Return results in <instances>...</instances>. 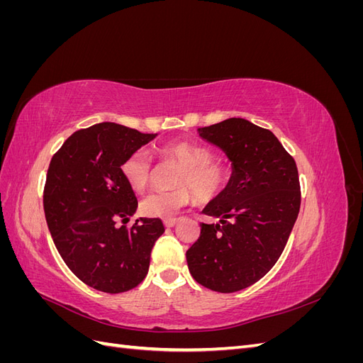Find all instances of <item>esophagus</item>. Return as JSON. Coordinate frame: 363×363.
Masks as SVG:
<instances>
[{
  "label": "esophagus",
  "mask_w": 363,
  "mask_h": 363,
  "mask_svg": "<svg viewBox=\"0 0 363 363\" xmlns=\"http://www.w3.org/2000/svg\"><path fill=\"white\" fill-rule=\"evenodd\" d=\"M163 224H164V227H174L175 224H177V218H164Z\"/></svg>",
  "instance_id": "1"
}]
</instances>
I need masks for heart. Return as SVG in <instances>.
Listing matches in <instances>:
<instances>
[{"instance_id": "obj_1", "label": "heart", "mask_w": 363, "mask_h": 363, "mask_svg": "<svg viewBox=\"0 0 363 363\" xmlns=\"http://www.w3.org/2000/svg\"><path fill=\"white\" fill-rule=\"evenodd\" d=\"M160 155L163 159L180 164L182 169L175 179V186H183V188L169 192H152L145 196L140 203V212L145 216L171 218L177 215L191 203V190L196 200L207 203L225 189L230 172L224 164L212 162V152L208 150L188 142H174L163 147ZM121 171L135 192H144L147 189L151 179V163L145 152L138 151L128 156Z\"/></svg>"}]
</instances>
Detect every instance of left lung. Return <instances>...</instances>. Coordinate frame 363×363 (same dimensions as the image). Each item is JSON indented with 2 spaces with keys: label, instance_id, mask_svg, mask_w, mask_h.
Here are the masks:
<instances>
[{
  "label": "left lung",
  "instance_id": "8db88e82",
  "mask_svg": "<svg viewBox=\"0 0 363 363\" xmlns=\"http://www.w3.org/2000/svg\"><path fill=\"white\" fill-rule=\"evenodd\" d=\"M232 163L225 189L203 212L219 218L201 224L186 251L195 281L230 294L251 286L276 265L300 212V180L295 160L272 131L244 118L196 130Z\"/></svg>",
  "mask_w": 363,
  "mask_h": 363
}]
</instances>
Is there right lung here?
Masks as SVG:
<instances>
[{
	"label": "right lung",
	"mask_w": 363,
	"mask_h": 363,
	"mask_svg": "<svg viewBox=\"0 0 363 363\" xmlns=\"http://www.w3.org/2000/svg\"><path fill=\"white\" fill-rule=\"evenodd\" d=\"M156 136L100 123L72 133L50 162L43 191L48 230L68 268L96 291L136 288L164 232L159 218H139L131 228L116 227V219H128L138 208L121 167Z\"/></svg>",
	"instance_id": "1"
}]
</instances>
